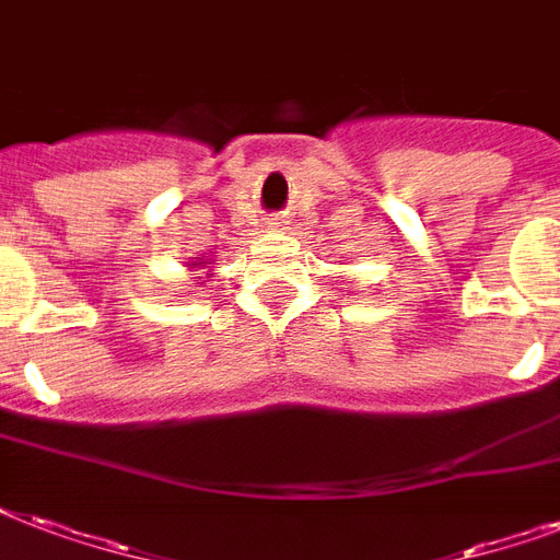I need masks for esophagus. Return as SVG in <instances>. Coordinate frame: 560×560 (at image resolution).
Listing matches in <instances>:
<instances>
[{
    "instance_id": "34e87169",
    "label": "esophagus",
    "mask_w": 560,
    "mask_h": 560,
    "mask_svg": "<svg viewBox=\"0 0 560 560\" xmlns=\"http://www.w3.org/2000/svg\"><path fill=\"white\" fill-rule=\"evenodd\" d=\"M267 229H281V220L279 218H267Z\"/></svg>"
}]
</instances>
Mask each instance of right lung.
<instances>
[{"mask_svg": "<svg viewBox=\"0 0 560 560\" xmlns=\"http://www.w3.org/2000/svg\"><path fill=\"white\" fill-rule=\"evenodd\" d=\"M197 264H202V267H206V264H209V258H200V261H197Z\"/></svg>", "mask_w": 560, "mask_h": 560, "instance_id": "add662e5", "label": "right lung"}]
</instances>
